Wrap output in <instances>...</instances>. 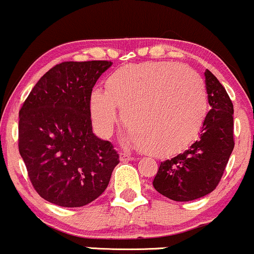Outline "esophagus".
<instances>
[{
  "label": "esophagus",
  "mask_w": 254,
  "mask_h": 254,
  "mask_svg": "<svg viewBox=\"0 0 254 254\" xmlns=\"http://www.w3.org/2000/svg\"><path fill=\"white\" fill-rule=\"evenodd\" d=\"M120 159L122 162H132L136 158H134L133 156H130V155H127V153H120Z\"/></svg>",
  "instance_id": "obj_1"
}]
</instances>
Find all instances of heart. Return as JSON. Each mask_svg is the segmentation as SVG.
<instances>
[{
    "label": "heart",
    "instance_id": "b5f03b06",
    "mask_svg": "<svg viewBox=\"0 0 254 254\" xmlns=\"http://www.w3.org/2000/svg\"><path fill=\"white\" fill-rule=\"evenodd\" d=\"M124 111L132 130L129 142L156 157H171L191 146L206 117L204 83L191 69L170 62H144L117 69L94 90L90 114L95 129L109 136Z\"/></svg>",
    "mask_w": 254,
    "mask_h": 254
}]
</instances>
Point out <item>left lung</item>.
Here are the masks:
<instances>
[{
  "label": "left lung",
  "instance_id": "left-lung-1",
  "mask_svg": "<svg viewBox=\"0 0 254 254\" xmlns=\"http://www.w3.org/2000/svg\"><path fill=\"white\" fill-rule=\"evenodd\" d=\"M204 75L211 110L200 137L183 153L160 163L152 183L160 194L176 201L194 200L212 192L234 147L232 101L210 70Z\"/></svg>",
  "mask_w": 254,
  "mask_h": 254
}]
</instances>
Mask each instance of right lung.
Wrapping results in <instances>:
<instances>
[{"mask_svg": "<svg viewBox=\"0 0 254 254\" xmlns=\"http://www.w3.org/2000/svg\"><path fill=\"white\" fill-rule=\"evenodd\" d=\"M110 61L62 62L44 73L24 101L18 150L38 194L63 207L94 201L120 156L92 132L90 97Z\"/></svg>", "mask_w": 254, "mask_h": 254, "instance_id": "add662e5", "label": "right lung"}]
</instances>
